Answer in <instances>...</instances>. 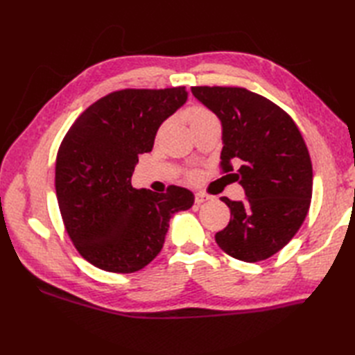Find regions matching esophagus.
I'll use <instances>...</instances> for the list:
<instances>
[{
  "mask_svg": "<svg viewBox=\"0 0 355 355\" xmlns=\"http://www.w3.org/2000/svg\"><path fill=\"white\" fill-rule=\"evenodd\" d=\"M209 200H212V197H210V195H207V193H202V192L195 193V202H197V205H202V202H206Z\"/></svg>",
  "mask_w": 355,
  "mask_h": 355,
  "instance_id": "obj_1",
  "label": "esophagus"
}]
</instances>
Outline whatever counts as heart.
<instances>
[{
  "instance_id": "obj_1",
  "label": "heart",
  "mask_w": 355,
  "mask_h": 355,
  "mask_svg": "<svg viewBox=\"0 0 355 355\" xmlns=\"http://www.w3.org/2000/svg\"><path fill=\"white\" fill-rule=\"evenodd\" d=\"M184 117L187 120V123H189L192 131L197 130V128L205 126V125L218 123V119L214 112L209 108H206L205 105H200V103L189 105V107H187L184 111ZM187 177H189V180H195L197 178V172H189V175Z\"/></svg>"
}]
</instances>
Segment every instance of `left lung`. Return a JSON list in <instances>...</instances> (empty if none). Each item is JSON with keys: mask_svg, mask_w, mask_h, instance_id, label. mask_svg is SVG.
Returning <instances> with one entry per match:
<instances>
[{"mask_svg": "<svg viewBox=\"0 0 355 355\" xmlns=\"http://www.w3.org/2000/svg\"><path fill=\"white\" fill-rule=\"evenodd\" d=\"M192 94L221 120V171L247 195L221 198L230 223L216 244L239 261L267 259L290 243L310 209L313 166L302 134L281 107L245 88L192 87Z\"/></svg>", "mask_w": 355, "mask_h": 355, "instance_id": "1", "label": "left lung"}]
</instances>
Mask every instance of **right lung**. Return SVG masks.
Returning <instances> with one entry per match:
<instances>
[{
	"label": "right lung",
	"instance_id": "add662e5",
	"mask_svg": "<svg viewBox=\"0 0 355 355\" xmlns=\"http://www.w3.org/2000/svg\"><path fill=\"white\" fill-rule=\"evenodd\" d=\"M187 99L184 87L125 88L101 97L74 120L56 155L55 186L64 227L94 267L134 273L160 253L171 216L193 193L134 189L139 154L153 150L160 125Z\"/></svg>",
	"mask_w": 355,
	"mask_h": 355
}]
</instances>
